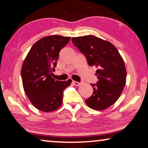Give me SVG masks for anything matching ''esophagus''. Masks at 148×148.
Returning <instances> with one entry per match:
<instances>
[{
	"mask_svg": "<svg viewBox=\"0 0 148 148\" xmlns=\"http://www.w3.org/2000/svg\"><path fill=\"white\" fill-rule=\"evenodd\" d=\"M72 83H73V84L74 86H79L81 85L80 82H76V81H73L72 82Z\"/></svg>",
	"mask_w": 148,
	"mask_h": 148,
	"instance_id": "obj_1",
	"label": "esophagus"
}]
</instances>
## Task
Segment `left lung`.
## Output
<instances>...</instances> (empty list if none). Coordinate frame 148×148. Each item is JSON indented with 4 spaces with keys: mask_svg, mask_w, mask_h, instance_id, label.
<instances>
[{
    "mask_svg": "<svg viewBox=\"0 0 148 148\" xmlns=\"http://www.w3.org/2000/svg\"><path fill=\"white\" fill-rule=\"evenodd\" d=\"M72 41L86 57L88 65L97 68L98 81L91 84L93 94L86 103L99 111L108 108L120 98L126 82V69L122 56L112 43L93 35L72 37Z\"/></svg>",
    "mask_w": 148,
    "mask_h": 148,
    "instance_id": "left-lung-1",
    "label": "left lung"
}]
</instances>
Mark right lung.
Wrapping results in <instances>:
<instances>
[{
    "label": "right lung",
    "instance_id": "1",
    "mask_svg": "<svg viewBox=\"0 0 148 148\" xmlns=\"http://www.w3.org/2000/svg\"><path fill=\"white\" fill-rule=\"evenodd\" d=\"M70 37L50 35L35 42L22 66L21 76L25 94L32 104L45 112L54 111L62 103L63 91L72 80H56L52 77L60 50Z\"/></svg>",
    "mask_w": 148,
    "mask_h": 148
}]
</instances>
